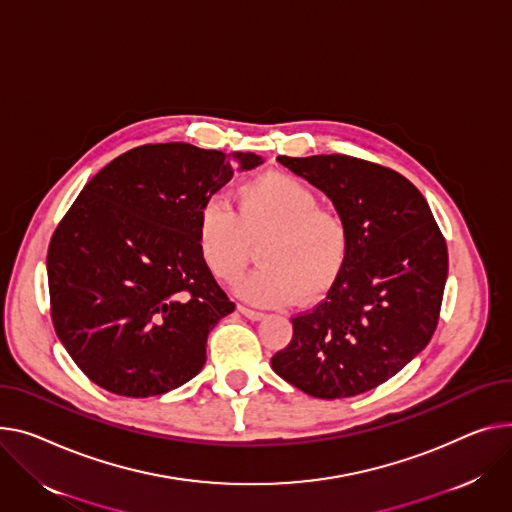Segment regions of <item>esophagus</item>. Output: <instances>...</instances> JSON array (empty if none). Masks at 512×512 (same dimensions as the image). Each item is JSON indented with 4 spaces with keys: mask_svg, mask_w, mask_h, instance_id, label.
Wrapping results in <instances>:
<instances>
[{
    "mask_svg": "<svg viewBox=\"0 0 512 512\" xmlns=\"http://www.w3.org/2000/svg\"><path fill=\"white\" fill-rule=\"evenodd\" d=\"M238 311H241V315H245V317L251 319V321H261V319L265 317L263 313L253 311V309H249V306H243V304H238Z\"/></svg>",
    "mask_w": 512,
    "mask_h": 512,
    "instance_id": "34e87169",
    "label": "esophagus"
}]
</instances>
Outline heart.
<instances>
[{"mask_svg": "<svg viewBox=\"0 0 512 512\" xmlns=\"http://www.w3.org/2000/svg\"><path fill=\"white\" fill-rule=\"evenodd\" d=\"M236 212L208 199L197 212L195 243L220 282H234L259 245L261 267L238 282L245 300L280 306L315 302L342 278L352 251L346 218L321 206L319 193L286 173H267L234 189Z\"/></svg>", "mask_w": 512, "mask_h": 512, "instance_id": "b5f03b06", "label": "heart"}]
</instances>
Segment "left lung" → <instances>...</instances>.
I'll return each mask as SVG.
<instances>
[{
	"instance_id": "obj_1",
	"label": "left lung",
	"mask_w": 512,
	"mask_h": 512,
	"mask_svg": "<svg viewBox=\"0 0 512 512\" xmlns=\"http://www.w3.org/2000/svg\"><path fill=\"white\" fill-rule=\"evenodd\" d=\"M278 160L333 201L350 226L352 251L327 298L292 317L290 344L271 368L319 399L366 393L395 377L434 335L447 241L424 195L387 166L346 154Z\"/></svg>"
}]
</instances>
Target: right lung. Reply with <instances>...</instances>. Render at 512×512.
I'll return each mask as SVG.
<instances>
[{"instance_id": "right-lung-1", "label": "right lung", "mask_w": 512, "mask_h": 512, "mask_svg": "<svg viewBox=\"0 0 512 512\" xmlns=\"http://www.w3.org/2000/svg\"><path fill=\"white\" fill-rule=\"evenodd\" d=\"M251 152L146 144L94 175L47 253L51 319L98 387L123 397L177 389L206 364L208 333L234 302L203 265L197 212Z\"/></svg>"}]
</instances>
